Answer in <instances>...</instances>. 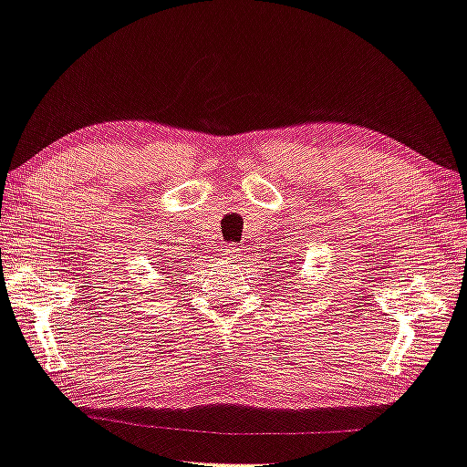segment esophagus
Here are the masks:
<instances>
[{"instance_id": "obj_1", "label": "esophagus", "mask_w": 467, "mask_h": 467, "mask_svg": "<svg viewBox=\"0 0 467 467\" xmlns=\"http://www.w3.org/2000/svg\"><path fill=\"white\" fill-rule=\"evenodd\" d=\"M242 248H238V246H227L223 253H225V256L227 258H240L242 256V253H240Z\"/></svg>"}]
</instances>
